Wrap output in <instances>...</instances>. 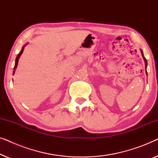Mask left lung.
Returning <instances> with one entry per match:
<instances>
[{"instance_id": "obj_1", "label": "left lung", "mask_w": 158, "mask_h": 158, "mask_svg": "<svg viewBox=\"0 0 158 158\" xmlns=\"http://www.w3.org/2000/svg\"><path fill=\"white\" fill-rule=\"evenodd\" d=\"M140 52H141V54H142V57H143V59H144V64H145V73H146V75H148V73H147V66H148V62H147V60L145 59V57H144V55H143V52H142V49H140Z\"/></svg>"}]
</instances>
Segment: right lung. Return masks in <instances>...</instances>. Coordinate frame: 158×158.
<instances>
[{
    "mask_svg": "<svg viewBox=\"0 0 158 158\" xmlns=\"http://www.w3.org/2000/svg\"><path fill=\"white\" fill-rule=\"evenodd\" d=\"M27 44H25L24 46H23L22 47V48H21V52H20L19 53V55H17V57H16V61H15V66H14V70L13 71V75H14V73H15V71H16V68H17V65H18V62H19V58H20V57H21V54L23 53V49H24V47H25V46Z\"/></svg>",
    "mask_w": 158,
    "mask_h": 158,
    "instance_id": "right-lung-1",
    "label": "right lung"
}]
</instances>
